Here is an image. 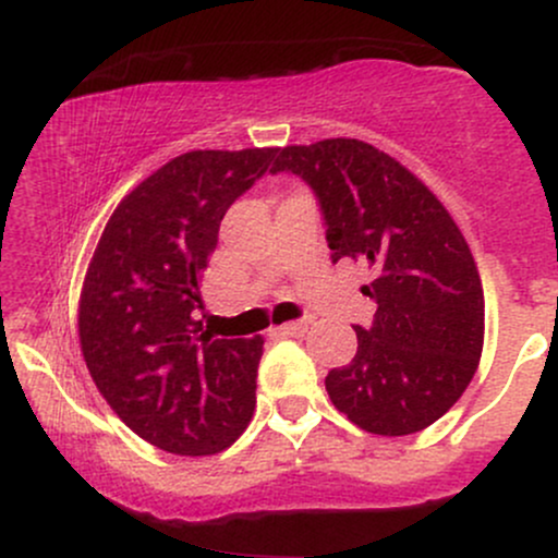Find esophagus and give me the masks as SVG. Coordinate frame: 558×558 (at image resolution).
<instances>
[{"instance_id":"34e87169","label":"esophagus","mask_w":558,"mask_h":558,"mask_svg":"<svg viewBox=\"0 0 558 558\" xmlns=\"http://www.w3.org/2000/svg\"><path fill=\"white\" fill-rule=\"evenodd\" d=\"M306 328H310V325H306V323H286V325H280V328H275V330H278L280 336L293 338V336H304Z\"/></svg>"}]
</instances>
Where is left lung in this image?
Returning <instances> with one entry per match:
<instances>
[{
  "label": "left lung",
  "mask_w": 558,
  "mask_h": 558,
  "mask_svg": "<svg viewBox=\"0 0 558 558\" xmlns=\"http://www.w3.org/2000/svg\"><path fill=\"white\" fill-rule=\"evenodd\" d=\"M280 170L317 194L332 262L373 272L362 286L373 328L354 325V360L325 377L332 407L373 435L425 430L462 399L483 354L485 296L462 230L412 170L360 138L283 146Z\"/></svg>",
  "instance_id": "left-lung-1"
}]
</instances>
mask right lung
Wrapping results in <instances>:
<instances>
[{"label":"right lung","instance_id":"obj_1","mask_svg":"<svg viewBox=\"0 0 558 558\" xmlns=\"http://www.w3.org/2000/svg\"><path fill=\"white\" fill-rule=\"evenodd\" d=\"M278 155L196 149L170 159L114 207L78 301L83 360L112 412L178 457L239 440L257 407L265 338L202 328L204 270L230 204Z\"/></svg>","mask_w":558,"mask_h":558}]
</instances>
